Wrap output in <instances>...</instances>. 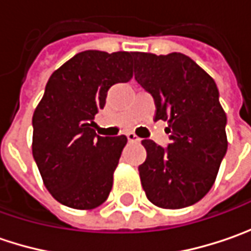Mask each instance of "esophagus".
Segmentation results:
<instances>
[{
  "label": "esophagus",
  "mask_w": 251,
  "mask_h": 251,
  "mask_svg": "<svg viewBox=\"0 0 251 251\" xmlns=\"http://www.w3.org/2000/svg\"><path fill=\"white\" fill-rule=\"evenodd\" d=\"M127 140L130 141V142H140L141 138L140 137H137L135 132H127Z\"/></svg>",
  "instance_id": "esophagus-1"
}]
</instances>
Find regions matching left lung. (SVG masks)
I'll return each instance as SVG.
<instances>
[{
    "instance_id": "left-lung-1",
    "label": "left lung",
    "mask_w": 251,
    "mask_h": 251,
    "mask_svg": "<svg viewBox=\"0 0 251 251\" xmlns=\"http://www.w3.org/2000/svg\"><path fill=\"white\" fill-rule=\"evenodd\" d=\"M134 73L155 100V120L168 121L170 134L168 148L142 141V188L156 207L193 205L211 190L227 150L226 114L217 83L181 53H135Z\"/></svg>"
}]
</instances>
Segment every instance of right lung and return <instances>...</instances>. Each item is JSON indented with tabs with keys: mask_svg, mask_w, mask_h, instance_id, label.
I'll return each instance as SVG.
<instances>
[{
	"mask_svg": "<svg viewBox=\"0 0 251 251\" xmlns=\"http://www.w3.org/2000/svg\"><path fill=\"white\" fill-rule=\"evenodd\" d=\"M134 55L78 53L46 85L33 113L32 152L44 186L63 205L93 209L110 194L127 137H100L92 126L110 86L132 78Z\"/></svg>",
	"mask_w": 251,
	"mask_h": 251,
	"instance_id": "add662e5",
	"label": "right lung"
}]
</instances>
